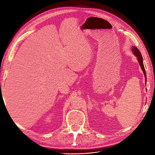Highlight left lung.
Returning <instances> with one entry per match:
<instances>
[{"instance_id": "left-lung-1", "label": "left lung", "mask_w": 155, "mask_h": 155, "mask_svg": "<svg viewBox=\"0 0 155 155\" xmlns=\"http://www.w3.org/2000/svg\"><path fill=\"white\" fill-rule=\"evenodd\" d=\"M132 51H133L134 54L137 57V61H138V62H139V63L140 64V67H141V69H142V70L143 71V73H144V77H145V82H146V75L145 69H144V67L143 60V57L141 56V54L140 50H138V49L136 47H135V46H133Z\"/></svg>"}]
</instances>
